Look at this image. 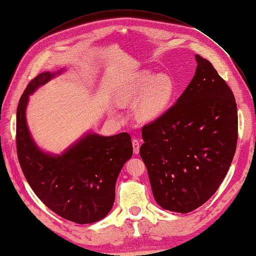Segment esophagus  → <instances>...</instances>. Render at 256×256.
Segmentation results:
<instances>
[{
  "label": "esophagus",
  "mask_w": 256,
  "mask_h": 256,
  "mask_svg": "<svg viewBox=\"0 0 256 256\" xmlns=\"http://www.w3.org/2000/svg\"><path fill=\"white\" fill-rule=\"evenodd\" d=\"M132 147H134V152L136 154L140 152V141L136 140V138H134L132 140Z\"/></svg>",
  "instance_id": "obj_1"
}]
</instances>
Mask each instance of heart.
<instances>
[{
	"label": "heart",
	"mask_w": 256,
	"mask_h": 256,
	"mask_svg": "<svg viewBox=\"0 0 256 256\" xmlns=\"http://www.w3.org/2000/svg\"><path fill=\"white\" fill-rule=\"evenodd\" d=\"M174 95V85L168 76L152 72H136L122 90L118 100L122 104L135 102L136 118L145 122L158 120L168 109Z\"/></svg>",
	"instance_id": "1"
}]
</instances>
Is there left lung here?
<instances>
[{
  "label": "left lung",
  "mask_w": 256,
  "mask_h": 256,
  "mask_svg": "<svg viewBox=\"0 0 256 256\" xmlns=\"http://www.w3.org/2000/svg\"><path fill=\"white\" fill-rule=\"evenodd\" d=\"M196 69L175 104L142 128L140 156L160 207L187 214L218 190L233 161L238 131L233 92L210 62Z\"/></svg>",
  "instance_id": "left-lung-1"
}]
</instances>
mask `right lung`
Segmentation results:
<instances>
[{
	"label": "right lung",
	"mask_w": 256,
	"mask_h": 256,
	"mask_svg": "<svg viewBox=\"0 0 256 256\" xmlns=\"http://www.w3.org/2000/svg\"><path fill=\"white\" fill-rule=\"evenodd\" d=\"M64 72H46L30 81L17 109V152L22 172L42 202L66 220L94 223L110 212L115 184L132 156L127 132L111 136L92 131L60 154L44 152L36 144L26 122L30 95Z\"/></svg>",
	"instance_id": "obj_1"
}]
</instances>
